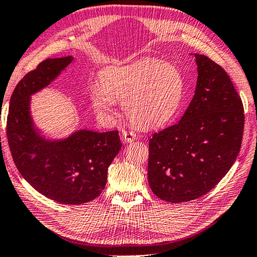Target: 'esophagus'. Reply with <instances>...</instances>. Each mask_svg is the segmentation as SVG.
Masks as SVG:
<instances>
[{
  "label": "esophagus",
  "instance_id": "obj_1",
  "mask_svg": "<svg viewBox=\"0 0 257 257\" xmlns=\"http://www.w3.org/2000/svg\"><path fill=\"white\" fill-rule=\"evenodd\" d=\"M121 138L124 143H129V142H133L137 138V136L134 131H122Z\"/></svg>",
  "mask_w": 257,
  "mask_h": 257
}]
</instances>
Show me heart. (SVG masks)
Returning <instances> with one entry per match:
<instances>
[{
	"label": "heart",
	"mask_w": 257,
	"mask_h": 257,
	"mask_svg": "<svg viewBox=\"0 0 257 257\" xmlns=\"http://www.w3.org/2000/svg\"><path fill=\"white\" fill-rule=\"evenodd\" d=\"M185 92L181 71L157 59H142L106 71L101 83L89 88L94 109L109 117L117 100L129 120L141 128H157L169 122L180 109Z\"/></svg>",
	"instance_id": "heart-1"
}]
</instances>
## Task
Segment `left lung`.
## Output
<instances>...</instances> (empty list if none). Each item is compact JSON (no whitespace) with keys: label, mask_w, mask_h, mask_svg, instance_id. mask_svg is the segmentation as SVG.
Listing matches in <instances>:
<instances>
[{"label":"left lung","mask_w":257,"mask_h":257,"mask_svg":"<svg viewBox=\"0 0 257 257\" xmlns=\"http://www.w3.org/2000/svg\"><path fill=\"white\" fill-rule=\"evenodd\" d=\"M195 95L180 122L149 141L148 182L159 198L184 202L216 186L240 152L244 114L230 76L216 62L195 53Z\"/></svg>","instance_id":"obj_1"}]
</instances>
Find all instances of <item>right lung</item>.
<instances>
[{
  "mask_svg": "<svg viewBox=\"0 0 257 257\" xmlns=\"http://www.w3.org/2000/svg\"><path fill=\"white\" fill-rule=\"evenodd\" d=\"M73 59H46L23 77L11 96L7 131L22 176L41 195L65 205L98 197L106 186L109 165L121 149L117 130L79 129L64 138H51L36 126L32 96L49 87Z\"/></svg>",
  "mask_w": 257,
  "mask_h": 257,
  "instance_id": "right-lung-1",
  "label": "right lung"
}]
</instances>
